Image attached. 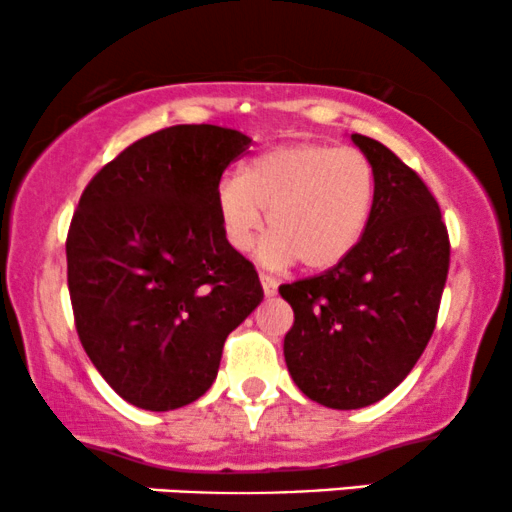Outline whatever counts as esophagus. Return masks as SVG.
<instances>
[{
  "label": "esophagus",
  "mask_w": 512,
  "mask_h": 512,
  "mask_svg": "<svg viewBox=\"0 0 512 512\" xmlns=\"http://www.w3.org/2000/svg\"><path fill=\"white\" fill-rule=\"evenodd\" d=\"M260 284H262V291H264V296H274L276 293V279L274 276H269V274H260Z\"/></svg>",
  "instance_id": "esophagus-1"
}]
</instances>
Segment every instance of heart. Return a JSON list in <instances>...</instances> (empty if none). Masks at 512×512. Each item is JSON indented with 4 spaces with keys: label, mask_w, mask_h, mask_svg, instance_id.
Here are the masks:
<instances>
[{
    "label": "heart",
    "mask_w": 512,
    "mask_h": 512,
    "mask_svg": "<svg viewBox=\"0 0 512 512\" xmlns=\"http://www.w3.org/2000/svg\"><path fill=\"white\" fill-rule=\"evenodd\" d=\"M378 202L375 170L363 154L332 144H279L243 163L238 178L221 180L216 216L223 240L248 252L257 248L267 267L296 260L310 272L337 267L366 236ZM268 216H263V211Z\"/></svg>",
    "instance_id": "b5f03b06"
}]
</instances>
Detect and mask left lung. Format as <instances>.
Segmentation results:
<instances>
[{"mask_svg": "<svg viewBox=\"0 0 512 512\" xmlns=\"http://www.w3.org/2000/svg\"><path fill=\"white\" fill-rule=\"evenodd\" d=\"M351 139L378 180L366 236L337 267L279 286L296 317L284 337L293 383L330 409L368 407L407 378L436 330L450 267L424 180L375 139Z\"/></svg>", "mask_w": 512, "mask_h": 512, "instance_id": "left-lung-1", "label": "left lung"}]
</instances>
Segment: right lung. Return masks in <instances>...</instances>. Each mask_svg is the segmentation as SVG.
<instances>
[{
    "label": "right lung",
    "mask_w": 512,
    "mask_h": 512,
    "mask_svg": "<svg viewBox=\"0 0 512 512\" xmlns=\"http://www.w3.org/2000/svg\"><path fill=\"white\" fill-rule=\"evenodd\" d=\"M250 137L216 125L158 129L86 185L67 233L76 332L93 366L139 409L195 402L223 342L262 301L255 267L223 240L216 190Z\"/></svg>",
    "instance_id": "right-lung-1"
}]
</instances>
